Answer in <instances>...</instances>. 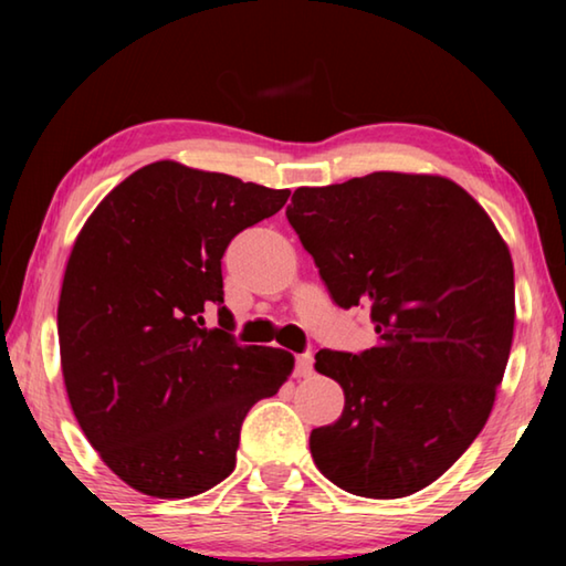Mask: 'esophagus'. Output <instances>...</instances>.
<instances>
[{
  "label": "esophagus",
  "instance_id": "34e87169",
  "mask_svg": "<svg viewBox=\"0 0 566 566\" xmlns=\"http://www.w3.org/2000/svg\"><path fill=\"white\" fill-rule=\"evenodd\" d=\"M311 371H314V355H296V377H308Z\"/></svg>",
  "mask_w": 566,
  "mask_h": 566
}]
</instances>
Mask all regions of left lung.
Listing matches in <instances>:
<instances>
[{
    "label": "left lung",
    "mask_w": 566,
    "mask_h": 566,
    "mask_svg": "<svg viewBox=\"0 0 566 566\" xmlns=\"http://www.w3.org/2000/svg\"><path fill=\"white\" fill-rule=\"evenodd\" d=\"M286 219L340 308L369 306L377 345L316 353L343 387L311 454L335 486L401 499L482 432L513 343V260L494 221L440 175L371 172L298 187Z\"/></svg>",
    "instance_id": "1"
}]
</instances>
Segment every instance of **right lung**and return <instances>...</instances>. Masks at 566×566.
<instances>
[{
  "label": "right lung",
  "instance_id": "add662e5",
  "mask_svg": "<svg viewBox=\"0 0 566 566\" xmlns=\"http://www.w3.org/2000/svg\"><path fill=\"white\" fill-rule=\"evenodd\" d=\"M286 199L160 160L114 187L72 245L57 304L67 399L140 494L189 499L223 482L248 411L292 375V353L235 343L221 274L228 243ZM213 305L221 329L202 326Z\"/></svg>",
  "mask_w": 566,
  "mask_h": 566
}]
</instances>
